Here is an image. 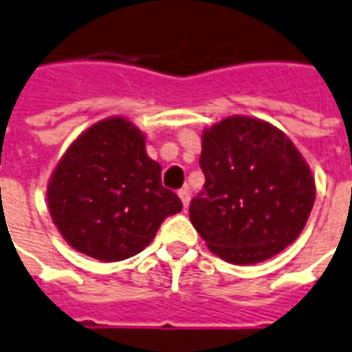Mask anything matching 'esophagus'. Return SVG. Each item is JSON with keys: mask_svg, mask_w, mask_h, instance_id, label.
Masks as SVG:
<instances>
[{"mask_svg": "<svg viewBox=\"0 0 352 352\" xmlns=\"http://www.w3.org/2000/svg\"><path fill=\"white\" fill-rule=\"evenodd\" d=\"M178 195H180L182 204H184V208H188V206H189V199H191V193H189V189L188 188L180 189V191H178Z\"/></svg>", "mask_w": 352, "mask_h": 352, "instance_id": "esophagus-1", "label": "esophagus"}]
</instances>
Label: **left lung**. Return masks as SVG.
Masks as SVG:
<instances>
[{"mask_svg":"<svg viewBox=\"0 0 352 352\" xmlns=\"http://www.w3.org/2000/svg\"><path fill=\"white\" fill-rule=\"evenodd\" d=\"M199 164L204 188L189 218L221 260L260 263L300 236L315 204V178L280 129L256 117H226L203 131Z\"/></svg>","mask_w":352,"mask_h":352,"instance_id":"8db88e82","label":"left lung"}]
</instances>
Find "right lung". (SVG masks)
Wrapping results in <instances>:
<instances>
[{
  "mask_svg": "<svg viewBox=\"0 0 352 352\" xmlns=\"http://www.w3.org/2000/svg\"><path fill=\"white\" fill-rule=\"evenodd\" d=\"M49 212L66 243L100 261H121L148 246L166 216L182 210L161 184L146 136L124 117L89 126L52 172Z\"/></svg>",
  "mask_w": 352,
  "mask_h": 352,
  "instance_id": "obj_1",
  "label": "right lung"
}]
</instances>
